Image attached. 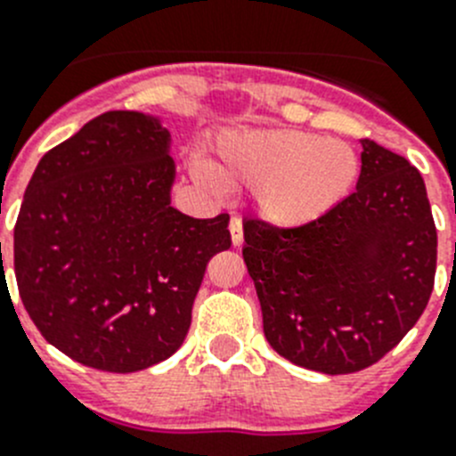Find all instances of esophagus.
Wrapping results in <instances>:
<instances>
[{"label":"esophagus","instance_id":"obj_1","mask_svg":"<svg viewBox=\"0 0 456 456\" xmlns=\"http://www.w3.org/2000/svg\"><path fill=\"white\" fill-rule=\"evenodd\" d=\"M231 240H232V247H241V241H244V232H241V219L232 216L231 219Z\"/></svg>","mask_w":456,"mask_h":456}]
</instances>
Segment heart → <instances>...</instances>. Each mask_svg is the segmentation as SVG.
<instances>
[{
	"instance_id": "heart-1",
	"label": "heart",
	"mask_w": 456,
	"mask_h": 456,
	"mask_svg": "<svg viewBox=\"0 0 456 456\" xmlns=\"http://www.w3.org/2000/svg\"><path fill=\"white\" fill-rule=\"evenodd\" d=\"M361 171L347 141L294 127L224 132L215 164L196 162L193 175L212 193L256 189L260 215L276 225H305L347 199Z\"/></svg>"
}]
</instances>
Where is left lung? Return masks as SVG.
Masks as SVG:
<instances>
[{
    "mask_svg": "<svg viewBox=\"0 0 456 456\" xmlns=\"http://www.w3.org/2000/svg\"><path fill=\"white\" fill-rule=\"evenodd\" d=\"M356 191L313 224L244 221V263L265 338L324 374L370 368L420 320L436 273L425 180L402 155L361 141Z\"/></svg>",
    "mask_w": 456,
    "mask_h": 456,
    "instance_id": "1",
    "label": "left lung"
}]
</instances>
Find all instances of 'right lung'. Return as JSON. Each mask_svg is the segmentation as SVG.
<instances>
[{"label":"right lung","mask_w":456,"mask_h":456,"mask_svg":"<svg viewBox=\"0 0 456 456\" xmlns=\"http://www.w3.org/2000/svg\"><path fill=\"white\" fill-rule=\"evenodd\" d=\"M173 180L171 134L141 111L88 120L36 167L15 281L31 322L72 361L139 372L184 342L209 257L231 248V216L183 215Z\"/></svg>","instance_id":"1"}]
</instances>
